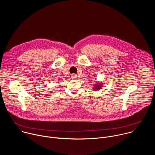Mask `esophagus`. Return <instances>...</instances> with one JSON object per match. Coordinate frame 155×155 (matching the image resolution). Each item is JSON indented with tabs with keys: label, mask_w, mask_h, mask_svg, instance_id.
Segmentation results:
<instances>
[{
	"label": "esophagus",
	"mask_w": 155,
	"mask_h": 155,
	"mask_svg": "<svg viewBox=\"0 0 155 155\" xmlns=\"http://www.w3.org/2000/svg\"><path fill=\"white\" fill-rule=\"evenodd\" d=\"M71 79L72 80H77V76L75 75V74H72L71 76Z\"/></svg>",
	"instance_id": "esophagus-1"
}]
</instances>
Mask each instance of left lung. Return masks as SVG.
Masks as SVG:
<instances>
[{
  "mask_svg": "<svg viewBox=\"0 0 155 155\" xmlns=\"http://www.w3.org/2000/svg\"><path fill=\"white\" fill-rule=\"evenodd\" d=\"M103 84V83L99 81H96V83H94V84H93V90L94 91H99L100 89H102Z\"/></svg>",
  "mask_w": 155,
  "mask_h": 155,
  "instance_id": "obj_1",
  "label": "left lung"
}]
</instances>
